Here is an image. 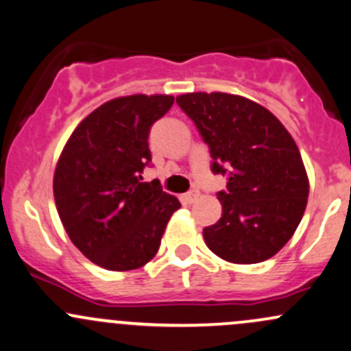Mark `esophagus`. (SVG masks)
I'll return each instance as SVG.
<instances>
[{"label": "esophagus", "mask_w": 351, "mask_h": 351, "mask_svg": "<svg viewBox=\"0 0 351 351\" xmlns=\"http://www.w3.org/2000/svg\"><path fill=\"white\" fill-rule=\"evenodd\" d=\"M198 195H200V193H198L197 190L188 191V193L183 195V202H185V204H193V202L198 198Z\"/></svg>", "instance_id": "34e87169"}]
</instances>
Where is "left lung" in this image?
Masks as SVG:
<instances>
[{"mask_svg": "<svg viewBox=\"0 0 351 351\" xmlns=\"http://www.w3.org/2000/svg\"><path fill=\"white\" fill-rule=\"evenodd\" d=\"M176 102L197 124L213 158L228 173L222 217L204 228L208 249L232 264L271 259L293 237L309 195L301 153L281 121L250 99L190 92Z\"/></svg>", "mask_w": 351, "mask_h": 351, "instance_id": "1", "label": "left lung"}]
</instances>
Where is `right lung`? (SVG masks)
Masks as SVG:
<instances>
[{"label":"right lung","instance_id":"right-lung-1","mask_svg":"<svg viewBox=\"0 0 351 351\" xmlns=\"http://www.w3.org/2000/svg\"><path fill=\"white\" fill-rule=\"evenodd\" d=\"M175 102L173 95L116 97L73 129L55 166L53 197L73 245L108 271L149 263L178 198L160 183H141L151 161L149 128Z\"/></svg>","mask_w":351,"mask_h":351}]
</instances>
